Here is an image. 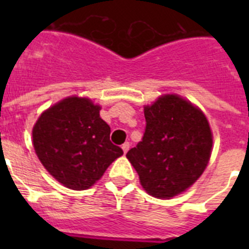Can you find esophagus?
<instances>
[{
  "label": "esophagus",
  "instance_id": "1",
  "mask_svg": "<svg viewBox=\"0 0 249 249\" xmlns=\"http://www.w3.org/2000/svg\"><path fill=\"white\" fill-rule=\"evenodd\" d=\"M122 149H123V152H124V153H127V152H128V149H129V142H124V143L122 144Z\"/></svg>",
  "mask_w": 249,
  "mask_h": 249
}]
</instances>
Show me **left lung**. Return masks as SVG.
I'll list each match as a JSON object with an SVG mask.
<instances>
[{
    "mask_svg": "<svg viewBox=\"0 0 249 249\" xmlns=\"http://www.w3.org/2000/svg\"><path fill=\"white\" fill-rule=\"evenodd\" d=\"M142 141L127 152L144 190L171 198L192 186L211 157L212 132L206 116L191 102L166 94L144 107Z\"/></svg>",
    "mask_w": 249,
    "mask_h": 249,
    "instance_id": "left-lung-1",
    "label": "left lung"
}]
</instances>
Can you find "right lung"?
Instances as JSON below:
<instances>
[{"label":"right lung","instance_id":"add662e5","mask_svg":"<svg viewBox=\"0 0 249 249\" xmlns=\"http://www.w3.org/2000/svg\"><path fill=\"white\" fill-rule=\"evenodd\" d=\"M100 109L89 98H65L43 112L32 131L41 163L71 190L89 188L123 155L109 141L111 128Z\"/></svg>","mask_w":249,"mask_h":249}]
</instances>
